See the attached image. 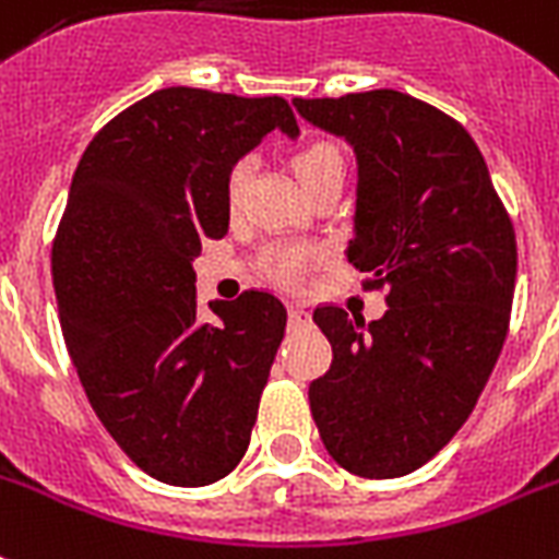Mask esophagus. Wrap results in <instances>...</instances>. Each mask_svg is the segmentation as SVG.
<instances>
[{"label": "esophagus", "instance_id": "esophagus-1", "mask_svg": "<svg viewBox=\"0 0 559 559\" xmlns=\"http://www.w3.org/2000/svg\"><path fill=\"white\" fill-rule=\"evenodd\" d=\"M310 324H312L310 310H304L301 304H289V326H293V330H301V326H310Z\"/></svg>", "mask_w": 559, "mask_h": 559}]
</instances>
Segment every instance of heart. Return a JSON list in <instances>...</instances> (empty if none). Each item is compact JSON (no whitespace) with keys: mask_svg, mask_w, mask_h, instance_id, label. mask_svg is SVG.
<instances>
[{"mask_svg":"<svg viewBox=\"0 0 559 559\" xmlns=\"http://www.w3.org/2000/svg\"><path fill=\"white\" fill-rule=\"evenodd\" d=\"M293 171L295 177L301 180L304 189L321 183L326 177L342 175L344 177V160L342 152L333 146V143H324V140H312V143H304L298 152L293 154ZM249 163L238 160L226 175V198L229 203H235L243 192V183H247ZM312 261V252L304 247H272L264 252V272L272 281L278 284H293L301 270Z\"/></svg>","mask_w":559,"mask_h":559,"instance_id":"obj_1","label":"heart"}]
</instances>
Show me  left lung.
<instances>
[{
	"label": "left lung",
	"instance_id": "8db88e82",
	"mask_svg": "<svg viewBox=\"0 0 559 559\" xmlns=\"http://www.w3.org/2000/svg\"><path fill=\"white\" fill-rule=\"evenodd\" d=\"M344 138L358 166L347 261L388 287L379 321L319 307L333 365L310 384L321 442L342 468L393 479L465 425L511 319L516 238L483 152L460 122L393 88L293 99Z\"/></svg>",
	"mask_w": 559,
	"mask_h": 559
}]
</instances>
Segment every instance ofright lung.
<instances>
[{
  "instance_id": "right-lung-1",
  "label": "right lung",
  "mask_w": 559,
  "mask_h": 559,
  "mask_svg": "<svg viewBox=\"0 0 559 559\" xmlns=\"http://www.w3.org/2000/svg\"><path fill=\"white\" fill-rule=\"evenodd\" d=\"M295 138L281 97L154 91L97 131L53 238L59 324L91 407L148 476L177 488L243 460L287 326L249 289L198 316L192 261L229 229L226 175L270 131Z\"/></svg>"
}]
</instances>
